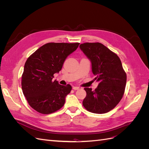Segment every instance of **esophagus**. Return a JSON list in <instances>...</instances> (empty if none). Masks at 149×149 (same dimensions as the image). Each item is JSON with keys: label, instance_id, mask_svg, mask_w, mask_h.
Listing matches in <instances>:
<instances>
[{"label": "esophagus", "instance_id": "esophagus-1", "mask_svg": "<svg viewBox=\"0 0 149 149\" xmlns=\"http://www.w3.org/2000/svg\"><path fill=\"white\" fill-rule=\"evenodd\" d=\"M80 88L79 87H78V86H73V89H74V90H78V89H79Z\"/></svg>", "mask_w": 149, "mask_h": 149}]
</instances>
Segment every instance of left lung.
<instances>
[{
  "mask_svg": "<svg viewBox=\"0 0 149 149\" xmlns=\"http://www.w3.org/2000/svg\"><path fill=\"white\" fill-rule=\"evenodd\" d=\"M79 48L91 61L94 79L99 82L94 91L84 88L83 106L93 113H106L118 105L124 93L127 77L120 60L100 43H85Z\"/></svg>",
  "mask_w": 149,
  "mask_h": 149,
  "instance_id": "left-lung-1",
  "label": "left lung"
}]
</instances>
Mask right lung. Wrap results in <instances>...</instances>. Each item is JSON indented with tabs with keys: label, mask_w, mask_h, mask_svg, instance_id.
Wrapping results in <instances>:
<instances>
[{
	"label": "right lung",
	"mask_w": 149,
	"mask_h": 149,
	"mask_svg": "<svg viewBox=\"0 0 149 149\" xmlns=\"http://www.w3.org/2000/svg\"><path fill=\"white\" fill-rule=\"evenodd\" d=\"M79 43H48L39 48L26 61L22 76V88L29 105L40 113H53L63 106L71 85L53 81L66 58Z\"/></svg>",
	"instance_id": "right-lung-1"
}]
</instances>
